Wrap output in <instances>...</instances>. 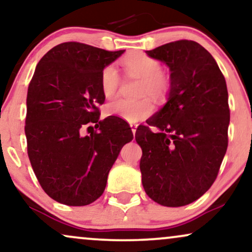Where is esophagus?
<instances>
[{
	"label": "esophagus",
	"mask_w": 252,
	"mask_h": 252,
	"mask_svg": "<svg viewBox=\"0 0 252 252\" xmlns=\"http://www.w3.org/2000/svg\"><path fill=\"white\" fill-rule=\"evenodd\" d=\"M130 126H131V131H132V133H133V136H135V133H136V129H137V124H135V123H131L130 124Z\"/></svg>",
	"instance_id": "esophagus-1"
}]
</instances>
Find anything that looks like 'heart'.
Listing matches in <instances>:
<instances>
[{"instance_id": "obj_1", "label": "heart", "mask_w": 252, "mask_h": 252, "mask_svg": "<svg viewBox=\"0 0 252 252\" xmlns=\"http://www.w3.org/2000/svg\"><path fill=\"white\" fill-rule=\"evenodd\" d=\"M122 66L128 76L142 79L139 95H149L156 100L165 97L168 91V81L161 73V65L157 59L145 53H131L122 60ZM121 85V76L115 66L108 65L100 76L101 92L106 98H113ZM154 111V103L149 97L139 100H115L106 107V114L117 116L128 122H139L149 117Z\"/></svg>"}]
</instances>
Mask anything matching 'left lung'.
<instances>
[{"label": "left lung", "mask_w": 252, "mask_h": 252, "mask_svg": "<svg viewBox=\"0 0 252 252\" xmlns=\"http://www.w3.org/2000/svg\"><path fill=\"white\" fill-rule=\"evenodd\" d=\"M146 55L170 68L167 102L137 128L145 193L181 207L211 189L227 151L230 111L225 79L211 53L193 40L165 44Z\"/></svg>", "instance_id": "obj_1"}]
</instances>
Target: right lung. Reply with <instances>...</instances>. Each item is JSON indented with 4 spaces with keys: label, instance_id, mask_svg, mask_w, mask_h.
<instances>
[{
    "label": "right lung",
    "instance_id": "right-lung-1",
    "mask_svg": "<svg viewBox=\"0 0 252 252\" xmlns=\"http://www.w3.org/2000/svg\"><path fill=\"white\" fill-rule=\"evenodd\" d=\"M124 50L106 51L67 41L51 49L28 88V155L41 189L67 206L102 195L110 168L131 128L120 117L100 121L104 102L100 76Z\"/></svg>",
    "mask_w": 252,
    "mask_h": 252
}]
</instances>
